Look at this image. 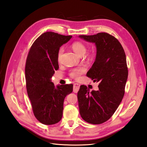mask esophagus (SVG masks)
<instances>
[{"label":"esophagus","mask_w":147,"mask_h":147,"mask_svg":"<svg viewBox=\"0 0 147 147\" xmlns=\"http://www.w3.org/2000/svg\"><path fill=\"white\" fill-rule=\"evenodd\" d=\"M79 88H80V85L79 84H77V83L74 84V92L75 93H77L78 92V90H79Z\"/></svg>","instance_id":"esophagus-1"}]
</instances>
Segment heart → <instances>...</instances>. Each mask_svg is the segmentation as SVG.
I'll use <instances>...</instances> for the list:
<instances>
[{
    "instance_id": "1",
    "label": "heart",
    "mask_w": 147,
    "mask_h": 147,
    "mask_svg": "<svg viewBox=\"0 0 147 147\" xmlns=\"http://www.w3.org/2000/svg\"><path fill=\"white\" fill-rule=\"evenodd\" d=\"M71 47H72L74 51L80 57L83 56V55L86 53L87 47L86 45L80 41L74 42V43H73L72 45H71ZM63 47H60L59 48V50H58L57 55V58L58 61L60 60L61 55L63 54ZM85 71H86V68L84 67H79L71 70L70 71L69 75L71 78H73V79H78L80 77L81 75H82Z\"/></svg>"
}]
</instances>
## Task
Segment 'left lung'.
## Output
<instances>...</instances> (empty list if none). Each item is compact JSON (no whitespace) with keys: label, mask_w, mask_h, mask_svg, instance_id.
<instances>
[{"label":"left lung","mask_w":147,"mask_h":147,"mask_svg":"<svg viewBox=\"0 0 147 147\" xmlns=\"http://www.w3.org/2000/svg\"><path fill=\"white\" fill-rule=\"evenodd\" d=\"M80 38L95 43L96 57L87 76L99 82V90L82 85L77 93L79 112L86 122L99 125L108 120L123 98L128 71L124 49L117 39L107 32L80 35Z\"/></svg>","instance_id":"obj_1"}]
</instances>
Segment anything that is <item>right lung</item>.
<instances>
[{
    "label": "right lung",
    "instance_id": "obj_1",
    "mask_svg": "<svg viewBox=\"0 0 147 147\" xmlns=\"http://www.w3.org/2000/svg\"><path fill=\"white\" fill-rule=\"evenodd\" d=\"M53 32H46L34 41L29 50L25 67L28 95L34 115L46 125H54L62 118L64 99L72 92L73 85L55 87L51 81L59 68V48L71 38Z\"/></svg>",
    "mask_w": 147,
    "mask_h": 147
}]
</instances>
